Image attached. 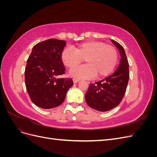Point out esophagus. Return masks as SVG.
Segmentation results:
<instances>
[{
	"label": "esophagus",
	"instance_id": "34e87169",
	"mask_svg": "<svg viewBox=\"0 0 157 157\" xmlns=\"http://www.w3.org/2000/svg\"><path fill=\"white\" fill-rule=\"evenodd\" d=\"M73 82L74 83H77V82H78L79 81L80 79L79 78H73Z\"/></svg>",
	"mask_w": 157,
	"mask_h": 157
}]
</instances>
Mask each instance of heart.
I'll list each match as a JSON object with an SVG mask.
<instances>
[{
  "label": "heart",
  "instance_id": "b5f03b06",
  "mask_svg": "<svg viewBox=\"0 0 157 157\" xmlns=\"http://www.w3.org/2000/svg\"><path fill=\"white\" fill-rule=\"evenodd\" d=\"M60 57L63 63L69 69L76 67L85 59L86 65L70 71V75L77 78L105 77L115 69L118 60L115 48L94 40L80 43L75 49L65 47Z\"/></svg>",
  "mask_w": 157,
  "mask_h": 157
}]
</instances>
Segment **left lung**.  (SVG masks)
<instances>
[{
  "label": "left lung",
  "mask_w": 157,
  "mask_h": 157,
  "mask_svg": "<svg viewBox=\"0 0 157 157\" xmlns=\"http://www.w3.org/2000/svg\"><path fill=\"white\" fill-rule=\"evenodd\" d=\"M111 42L119 50L120 64L112 75L90 84L85 94L88 105L99 111H107L116 107L124 97L129 80V63L124 48L115 40Z\"/></svg>",
  "instance_id": "8db88e82"
}]
</instances>
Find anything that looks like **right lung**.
I'll return each mask as SVG.
<instances>
[{
	"label": "right lung",
	"mask_w": 157,
	"mask_h": 157,
	"mask_svg": "<svg viewBox=\"0 0 157 157\" xmlns=\"http://www.w3.org/2000/svg\"><path fill=\"white\" fill-rule=\"evenodd\" d=\"M66 45L63 40L50 39L33 46L27 59L25 82L28 94L35 105L42 109L60 105L73 86L71 78H58L65 73L61 52Z\"/></svg>",
	"instance_id": "1"
}]
</instances>
